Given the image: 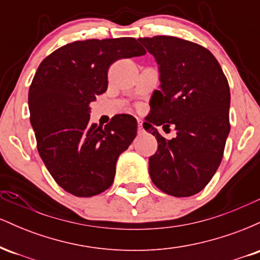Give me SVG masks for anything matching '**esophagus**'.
Returning a JSON list of instances; mask_svg holds the SVG:
<instances>
[{"mask_svg":"<svg viewBox=\"0 0 260 260\" xmlns=\"http://www.w3.org/2000/svg\"><path fill=\"white\" fill-rule=\"evenodd\" d=\"M143 132V126H142V120H138V133Z\"/></svg>","mask_w":260,"mask_h":260,"instance_id":"34e87169","label":"esophagus"}]
</instances>
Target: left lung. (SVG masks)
I'll return each mask as SVG.
<instances>
[{"label":"left lung","mask_w":260,"mask_h":260,"mask_svg":"<svg viewBox=\"0 0 260 260\" xmlns=\"http://www.w3.org/2000/svg\"><path fill=\"white\" fill-rule=\"evenodd\" d=\"M156 59L160 90L150 99L143 127L157 140L149 157L151 181L166 194H197L215 175L230 133V88L208 49L175 37L139 38ZM174 125L175 139L157 132Z\"/></svg>","instance_id":"1"}]
</instances>
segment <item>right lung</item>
Masks as SVG:
<instances>
[{"label":"right lung","instance_id":"obj_1","mask_svg":"<svg viewBox=\"0 0 260 260\" xmlns=\"http://www.w3.org/2000/svg\"><path fill=\"white\" fill-rule=\"evenodd\" d=\"M145 52L134 38L89 39L59 47L39 66L29 88L30 123L45 166L66 192L92 197L111 187L137 120L122 113L100 127L89 122V104L106 91L113 62Z\"/></svg>","mask_w":260,"mask_h":260}]
</instances>
